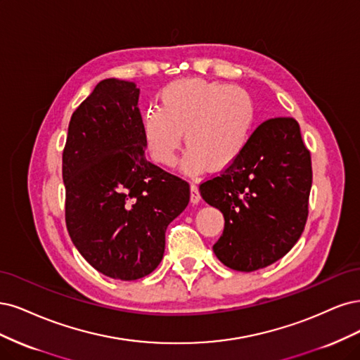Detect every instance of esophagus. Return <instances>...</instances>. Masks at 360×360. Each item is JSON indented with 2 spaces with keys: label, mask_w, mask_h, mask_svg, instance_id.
I'll return each instance as SVG.
<instances>
[{
  "label": "esophagus",
  "mask_w": 360,
  "mask_h": 360,
  "mask_svg": "<svg viewBox=\"0 0 360 360\" xmlns=\"http://www.w3.org/2000/svg\"><path fill=\"white\" fill-rule=\"evenodd\" d=\"M190 200L193 205L200 202V193H199V187L195 184L190 185Z\"/></svg>",
  "instance_id": "1"
}]
</instances>
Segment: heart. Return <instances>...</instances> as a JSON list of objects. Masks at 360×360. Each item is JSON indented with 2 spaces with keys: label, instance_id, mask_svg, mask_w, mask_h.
I'll return each instance as SVG.
<instances>
[{
  "label": "heart",
  "instance_id": "1",
  "mask_svg": "<svg viewBox=\"0 0 360 360\" xmlns=\"http://www.w3.org/2000/svg\"><path fill=\"white\" fill-rule=\"evenodd\" d=\"M160 108L142 115V134L155 163L172 166L182 142L188 146L182 160L185 172L221 170L247 149L257 108L242 86L202 79H182L160 91Z\"/></svg>",
  "mask_w": 360,
  "mask_h": 360
}]
</instances>
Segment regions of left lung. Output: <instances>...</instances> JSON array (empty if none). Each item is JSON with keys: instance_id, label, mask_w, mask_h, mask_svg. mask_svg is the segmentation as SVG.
Returning <instances> with one entry per match:
<instances>
[{"instance_id": "1", "label": "left lung", "mask_w": 360, "mask_h": 360, "mask_svg": "<svg viewBox=\"0 0 360 360\" xmlns=\"http://www.w3.org/2000/svg\"><path fill=\"white\" fill-rule=\"evenodd\" d=\"M311 184V155L297 121L260 124L235 163L200 184L203 200L224 215L212 247L218 260L252 272L284 257L305 229Z\"/></svg>"}]
</instances>
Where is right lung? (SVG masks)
<instances>
[{
    "label": "right lung",
    "mask_w": 360,
    "mask_h": 360,
    "mask_svg": "<svg viewBox=\"0 0 360 360\" xmlns=\"http://www.w3.org/2000/svg\"><path fill=\"white\" fill-rule=\"evenodd\" d=\"M141 89L104 79L68 124L63 153L65 223L82 257L113 280L153 272L166 229L190 202V185L145 158Z\"/></svg>",
    "instance_id": "add662e5"
}]
</instances>
